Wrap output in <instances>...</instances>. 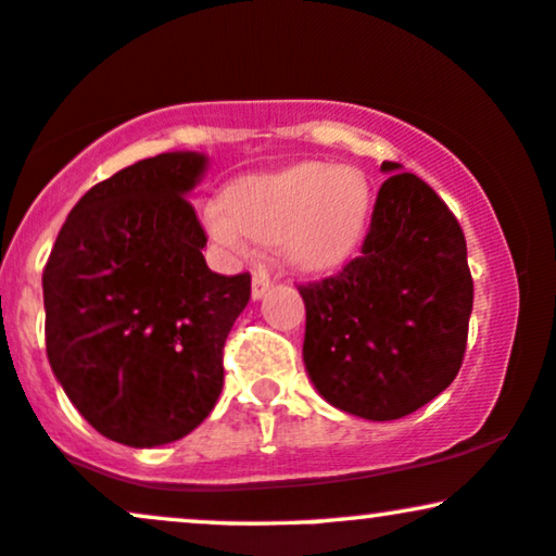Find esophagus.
<instances>
[{
  "mask_svg": "<svg viewBox=\"0 0 556 556\" xmlns=\"http://www.w3.org/2000/svg\"><path fill=\"white\" fill-rule=\"evenodd\" d=\"M271 287V279H269V271L264 269V266H258V269H253V285H251V298L253 300H261L266 295V290Z\"/></svg>",
  "mask_w": 556,
  "mask_h": 556,
  "instance_id": "1",
  "label": "esophagus"
}]
</instances>
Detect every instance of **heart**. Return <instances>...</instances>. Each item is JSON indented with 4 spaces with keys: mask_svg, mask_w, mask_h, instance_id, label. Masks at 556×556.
<instances>
[{
    "mask_svg": "<svg viewBox=\"0 0 556 556\" xmlns=\"http://www.w3.org/2000/svg\"><path fill=\"white\" fill-rule=\"evenodd\" d=\"M371 214L361 172L324 162L251 175L232 182L225 203L203 206V227L222 248L248 253L253 242H279L300 271H334L355 253Z\"/></svg>",
    "mask_w": 556,
    "mask_h": 556,
    "instance_id": "1",
    "label": "heart"
}]
</instances>
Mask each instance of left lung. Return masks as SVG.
Segmentation results:
<instances>
[{
    "label": "left lung",
    "instance_id": "8db88e82",
    "mask_svg": "<svg viewBox=\"0 0 556 556\" xmlns=\"http://www.w3.org/2000/svg\"><path fill=\"white\" fill-rule=\"evenodd\" d=\"M363 251L300 287L303 363L329 405L366 420L410 416L463 366L473 279L455 214L413 172L384 162Z\"/></svg>",
    "mask_w": 556,
    "mask_h": 556
}]
</instances>
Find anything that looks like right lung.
<instances>
[{"instance_id":"1","label":"right lung","mask_w":556,"mask_h":556,"mask_svg":"<svg viewBox=\"0 0 556 556\" xmlns=\"http://www.w3.org/2000/svg\"><path fill=\"white\" fill-rule=\"evenodd\" d=\"M206 154L169 151L93 185L43 269L49 366L101 437L127 446L182 439L225 384L222 348L251 300V274L206 266L188 203Z\"/></svg>"}]
</instances>
